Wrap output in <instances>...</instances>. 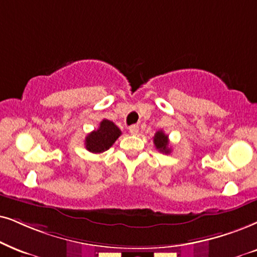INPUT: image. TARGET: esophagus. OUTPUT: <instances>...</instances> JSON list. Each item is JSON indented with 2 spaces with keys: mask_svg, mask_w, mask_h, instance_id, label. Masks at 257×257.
Masks as SVG:
<instances>
[{
  "mask_svg": "<svg viewBox=\"0 0 257 257\" xmlns=\"http://www.w3.org/2000/svg\"><path fill=\"white\" fill-rule=\"evenodd\" d=\"M129 133H131L132 135H138L139 134V125L133 124L129 126Z\"/></svg>",
  "mask_w": 257,
  "mask_h": 257,
  "instance_id": "1",
  "label": "esophagus"
}]
</instances>
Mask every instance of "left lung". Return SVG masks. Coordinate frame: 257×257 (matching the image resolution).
<instances>
[{
  "label": "left lung",
  "mask_w": 257,
  "mask_h": 257,
  "mask_svg": "<svg viewBox=\"0 0 257 257\" xmlns=\"http://www.w3.org/2000/svg\"><path fill=\"white\" fill-rule=\"evenodd\" d=\"M153 142H154L155 148L158 149L159 152L165 153V154H170L171 153V148H168V135L165 134L162 131H159L155 133L154 138H153Z\"/></svg>",
  "instance_id": "8db88e82"
}]
</instances>
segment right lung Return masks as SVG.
Here are the masks:
<instances>
[{"mask_svg":"<svg viewBox=\"0 0 257 257\" xmlns=\"http://www.w3.org/2000/svg\"><path fill=\"white\" fill-rule=\"evenodd\" d=\"M122 133L115 123L109 119H103L98 129L91 132L85 138V148L91 153H103L115 144Z\"/></svg>","mask_w":257,"mask_h":257,"instance_id":"obj_1","label":"right lung"}]
</instances>
